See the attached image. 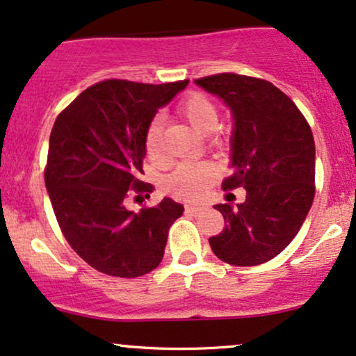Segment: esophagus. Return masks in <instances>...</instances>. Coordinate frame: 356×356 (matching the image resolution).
Here are the masks:
<instances>
[{"label": "esophagus", "mask_w": 356, "mask_h": 356, "mask_svg": "<svg viewBox=\"0 0 356 356\" xmlns=\"http://www.w3.org/2000/svg\"><path fill=\"white\" fill-rule=\"evenodd\" d=\"M204 209V207L201 206H192V204H189V206H186V211L191 212V214H199Z\"/></svg>", "instance_id": "34e87169"}]
</instances>
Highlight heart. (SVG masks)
I'll return each mask as SVG.
<instances>
[{"label": "heart", "mask_w": 356, "mask_h": 356, "mask_svg": "<svg viewBox=\"0 0 356 356\" xmlns=\"http://www.w3.org/2000/svg\"><path fill=\"white\" fill-rule=\"evenodd\" d=\"M179 115L186 118L189 124L201 134H209L216 140L214 132L219 125V107L211 97L201 92H191L184 97L177 107ZM162 122L154 118L145 130L144 150L149 161H164V144H162ZM216 175V167L207 162H184L167 177V189L182 199L201 197L211 186Z\"/></svg>", "instance_id": "heart-1"}]
</instances>
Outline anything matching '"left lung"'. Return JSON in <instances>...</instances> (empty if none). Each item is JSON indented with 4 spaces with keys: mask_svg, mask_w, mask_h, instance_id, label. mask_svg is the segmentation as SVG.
I'll use <instances>...</instances> for the list:
<instances>
[{
    "mask_svg": "<svg viewBox=\"0 0 356 356\" xmlns=\"http://www.w3.org/2000/svg\"><path fill=\"white\" fill-rule=\"evenodd\" d=\"M226 102L234 118L232 174L222 189H246V201L218 204L224 218L211 249L232 266H257L280 254L303 226L314 199V140L295 102L271 81L238 73L197 79Z\"/></svg>",
    "mask_w": 356,
    "mask_h": 356,
    "instance_id": "left-lung-1",
    "label": "left lung"
}]
</instances>
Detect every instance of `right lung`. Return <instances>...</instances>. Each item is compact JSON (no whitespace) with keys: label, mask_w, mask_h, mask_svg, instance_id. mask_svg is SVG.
<instances>
[{"label":"right lung","mask_w":356,"mask_h":356,"mask_svg":"<svg viewBox=\"0 0 356 356\" xmlns=\"http://www.w3.org/2000/svg\"><path fill=\"white\" fill-rule=\"evenodd\" d=\"M187 83L104 80L56 117L44 186L65 239L104 275L144 276L164 257L167 232L184 206L165 197L134 212L125 199L132 192L137 197L152 192V184L138 179L144 174L145 130Z\"/></svg>","instance_id":"1"}]
</instances>
